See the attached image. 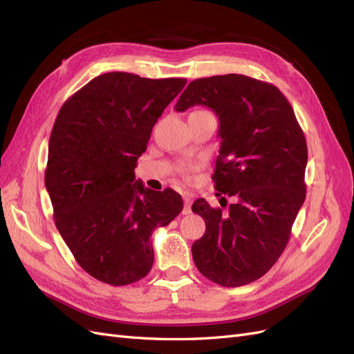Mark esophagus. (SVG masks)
Masks as SVG:
<instances>
[{
    "instance_id": "1",
    "label": "esophagus",
    "mask_w": 354,
    "mask_h": 354,
    "mask_svg": "<svg viewBox=\"0 0 354 354\" xmlns=\"http://www.w3.org/2000/svg\"><path fill=\"white\" fill-rule=\"evenodd\" d=\"M183 201H185L183 214H185V216H187V214L192 212V198H190L189 195H185V196H183Z\"/></svg>"
}]
</instances>
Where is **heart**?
Returning <instances> with one entry per match:
<instances>
[{
	"label": "heart",
	"instance_id": "obj_1",
	"mask_svg": "<svg viewBox=\"0 0 354 354\" xmlns=\"http://www.w3.org/2000/svg\"><path fill=\"white\" fill-rule=\"evenodd\" d=\"M192 169H194V167H190V165H181L180 167L181 174H185V176H189L192 173Z\"/></svg>",
	"mask_w": 354,
	"mask_h": 354
}]
</instances>
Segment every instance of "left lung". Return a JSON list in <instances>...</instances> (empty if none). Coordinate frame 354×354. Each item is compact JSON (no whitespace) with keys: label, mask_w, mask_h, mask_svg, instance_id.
Masks as SVG:
<instances>
[{"label":"left lung","mask_w":354,"mask_h":354,"mask_svg":"<svg viewBox=\"0 0 354 354\" xmlns=\"http://www.w3.org/2000/svg\"><path fill=\"white\" fill-rule=\"evenodd\" d=\"M195 104L208 106L220 121L212 174L217 196L238 201L227 214L195 201L192 211L205 220L207 230L192 245V255L207 279L242 286L269 272L286 248L306 199V137L281 90L245 75L192 81L174 109Z\"/></svg>","instance_id":"obj_1"}]
</instances>
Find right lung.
I'll return each mask as SVG.
<instances>
[{
  "mask_svg": "<svg viewBox=\"0 0 354 354\" xmlns=\"http://www.w3.org/2000/svg\"><path fill=\"white\" fill-rule=\"evenodd\" d=\"M186 82L103 73L57 113L46 187L59 233L94 279L113 286L143 279L153 264L152 232L183 209L176 190L134 181V168L158 118Z\"/></svg>",
  "mask_w": 354,
  "mask_h": 354,
  "instance_id": "right-lung-1",
  "label": "right lung"
}]
</instances>
